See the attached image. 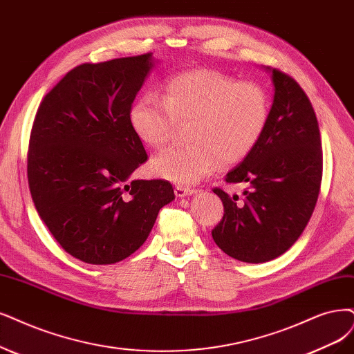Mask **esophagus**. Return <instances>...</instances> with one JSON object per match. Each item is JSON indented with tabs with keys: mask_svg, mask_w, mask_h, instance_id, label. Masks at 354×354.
<instances>
[{
	"mask_svg": "<svg viewBox=\"0 0 354 354\" xmlns=\"http://www.w3.org/2000/svg\"><path fill=\"white\" fill-rule=\"evenodd\" d=\"M195 192H197V189H195V188H188V187H182V185H178L175 188V194H176V197H179V198L188 197V195H192Z\"/></svg>",
	"mask_w": 354,
	"mask_h": 354,
	"instance_id": "obj_1",
	"label": "esophagus"
}]
</instances>
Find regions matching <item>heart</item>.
<instances>
[{
  "instance_id": "b5f03b06",
  "label": "heart",
  "mask_w": 354,
  "mask_h": 354,
  "mask_svg": "<svg viewBox=\"0 0 354 354\" xmlns=\"http://www.w3.org/2000/svg\"><path fill=\"white\" fill-rule=\"evenodd\" d=\"M270 115L266 90L236 82L214 70L174 75L163 96L142 95L131 108L129 122L149 147H162L178 122H188V144L165 149L151 160L153 174L176 184H195L221 162H242L263 136Z\"/></svg>"
}]
</instances>
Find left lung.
I'll return each instance as SVG.
<instances>
[{
  "instance_id": "left-lung-1",
  "label": "left lung",
  "mask_w": 354,
  "mask_h": 354,
  "mask_svg": "<svg viewBox=\"0 0 354 354\" xmlns=\"http://www.w3.org/2000/svg\"><path fill=\"white\" fill-rule=\"evenodd\" d=\"M271 73L274 97L263 136L226 175L245 184L239 195L214 188L225 214L212 230L221 251L243 263H267L299 239L315 208L322 179V147L315 111L290 75Z\"/></svg>"
}]
</instances>
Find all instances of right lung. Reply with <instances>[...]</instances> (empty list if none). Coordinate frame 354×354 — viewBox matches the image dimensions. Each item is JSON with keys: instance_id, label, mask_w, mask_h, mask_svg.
<instances>
[{"instance_id": "1", "label": "right lung", "mask_w": 354, "mask_h": 354, "mask_svg": "<svg viewBox=\"0 0 354 354\" xmlns=\"http://www.w3.org/2000/svg\"><path fill=\"white\" fill-rule=\"evenodd\" d=\"M153 67L151 54L82 64L36 112L32 200L62 250L83 263L115 264L134 254L160 208L175 200L169 180H129L147 160L129 112Z\"/></svg>"}]
</instances>
